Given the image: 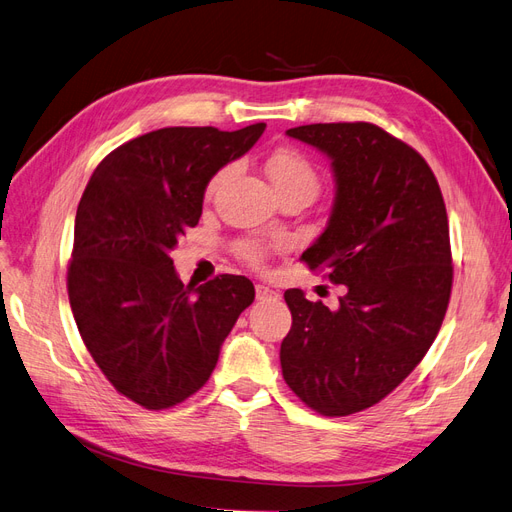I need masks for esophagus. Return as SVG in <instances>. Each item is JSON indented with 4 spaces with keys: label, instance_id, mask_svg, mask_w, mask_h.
I'll list each match as a JSON object with an SVG mask.
<instances>
[{
    "label": "esophagus",
    "instance_id": "34e87169",
    "mask_svg": "<svg viewBox=\"0 0 512 512\" xmlns=\"http://www.w3.org/2000/svg\"><path fill=\"white\" fill-rule=\"evenodd\" d=\"M256 299L258 301H277L280 299V292L265 286V284H256Z\"/></svg>",
    "mask_w": 512,
    "mask_h": 512
}]
</instances>
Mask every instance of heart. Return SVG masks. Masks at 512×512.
<instances>
[{
  "mask_svg": "<svg viewBox=\"0 0 512 512\" xmlns=\"http://www.w3.org/2000/svg\"><path fill=\"white\" fill-rule=\"evenodd\" d=\"M228 175H230V166L218 170V173H215L213 179L209 181L207 194L211 196L218 192V188L226 181ZM267 175L273 183V188L277 190V194L303 190V192H309L314 196L318 185H320V175H318L314 162L309 160L303 151L292 149V147H282V149L271 153L267 160ZM237 250H239V256L254 267L262 265V260L267 258V247L254 239L241 241L237 245Z\"/></svg>",
  "mask_w": 512,
  "mask_h": 512,
  "instance_id": "1",
  "label": "heart"
}]
</instances>
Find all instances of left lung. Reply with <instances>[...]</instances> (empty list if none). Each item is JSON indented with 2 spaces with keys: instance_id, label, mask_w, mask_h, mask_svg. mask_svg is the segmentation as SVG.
Returning a JSON list of instances; mask_svg holds the SVG:
<instances>
[{
  "instance_id": "left-lung-1",
  "label": "left lung",
  "mask_w": 512,
  "mask_h": 512,
  "mask_svg": "<svg viewBox=\"0 0 512 512\" xmlns=\"http://www.w3.org/2000/svg\"><path fill=\"white\" fill-rule=\"evenodd\" d=\"M327 153L335 203L303 252L346 286L339 307L290 288L292 327L280 361L286 384L324 416L371 408L404 382L436 339L451 299L453 258L436 175L418 151L374 123L286 130Z\"/></svg>"
}]
</instances>
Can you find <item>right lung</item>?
<instances>
[{
    "instance_id": "add662e5",
    "label": "right lung",
    "mask_w": 512,
    "mask_h": 512,
    "mask_svg": "<svg viewBox=\"0 0 512 512\" xmlns=\"http://www.w3.org/2000/svg\"><path fill=\"white\" fill-rule=\"evenodd\" d=\"M162 128L98 164L76 209L68 297L83 342L115 391L164 410L203 389L254 301L243 275L183 286L170 250L203 213L207 183L265 132Z\"/></svg>"
}]
</instances>
